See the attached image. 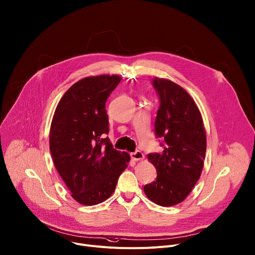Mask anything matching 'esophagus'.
Returning a JSON list of instances; mask_svg holds the SVG:
<instances>
[{
	"label": "esophagus",
	"instance_id": "1",
	"mask_svg": "<svg viewBox=\"0 0 255 255\" xmlns=\"http://www.w3.org/2000/svg\"><path fill=\"white\" fill-rule=\"evenodd\" d=\"M131 158L135 161H138V160H142L144 158V154L140 151V150H136L135 152H132L131 153Z\"/></svg>",
	"mask_w": 255,
	"mask_h": 255
}]
</instances>
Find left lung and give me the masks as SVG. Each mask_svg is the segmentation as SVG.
Segmentation results:
<instances>
[{
    "instance_id": "left-lung-1",
    "label": "left lung",
    "mask_w": 255,
    "mask_h": 255,
    "mask_svg": "<svg viewBox=\"0 0 255 255\" xmlns=\"http://www.w3.org/2000/svg\"><path fill=\"white\" fill-rule=\"evenodd\" d=\"M160 106L155 135L164 139V150L149 153L157 176L143 190L160 206L182 202L198 181L206 150V134L200 111L188 92L175 82L155 77L152 81Z\"/></svg>"
}]
</instances>
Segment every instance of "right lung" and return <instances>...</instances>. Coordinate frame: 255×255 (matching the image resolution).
<instances>
[{"label": "right lung", "mask_w": 255, "mask_h": 255, "mask_svg": "<svg viewBox=\"0 0 255 255\" xmlns=\"http://www.w3.org/2000/svg\"><path fill=\"white\" fill-rule=\"evenodd\" d=\"M119 75L80 79L60 100L50 129V150L71 196L80 204L96 205L115 191L130 155L113 147L106 102L121 81Z\"/></svg>", "instance_id": "add662e5"}]
</instances>
